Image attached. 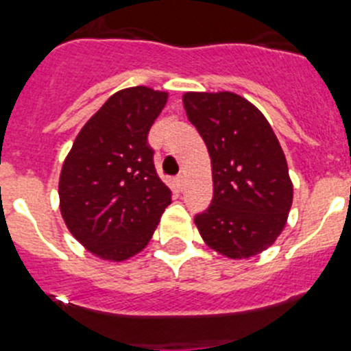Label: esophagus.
<instances>
[{"mask_svg": "<svg viewBox=\"0 0 351 351\" xmlns=\"http://www.w3.org/2000/svg\"><path fill=\"white\" fill-rule=\"evenodd\" d=\"M176 186H178V190L179 191H182L186 188V178L184 176H178V178H176Z\"/></svg>", "mask_w": 351, "mask_h": 351, "instance_id": "34e87169", "label": "esophagus"}]
</instances>
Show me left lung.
<instances>
[{
	"instance_id": "left-lung-1",
	"label": "left lung",
	"mask_w": 351,
	"mask_h": 351,
	"mask_svg": "<svg viewBox=\"0 0 351 351\" xmlns=\"http://www.w3.org/2000/svg\"><path fill=\"white\" fill-rule=\"evenodd\" d=\"M182 104L210 156L213 202L195 216L204 243L226 258L258 255L280 237L293 200L280 141L235 93H184Z\"/></svg>"
}]
</instances>
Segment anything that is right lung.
I'll return each mask as SVG.
<instances>
[{
  "instance_id": "obj_1",
  "label": "right lung",
  "mask_w": 351,
  "mask_h": 351,
  "mask_svg": "<svg viewBox=\"0 0 351 351\" xmlns=\"http://www.w3.org/2000/svg\"><path fill=\"white\" fill-rule=\"evenodd\" d=\"M167 100L169 93L145 86L114 93L64 158L61 216L70 234L98 258L125 262L141 253L172 202L147 144Z\"/></svg>"
}]
</instances>
